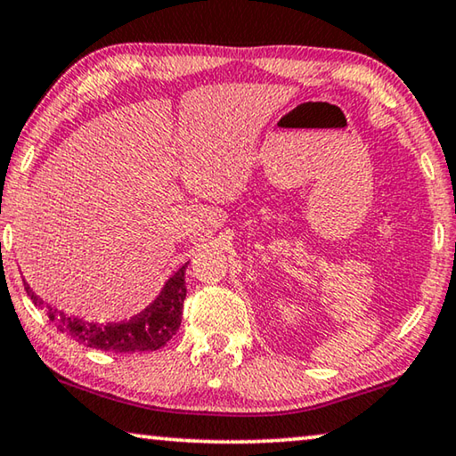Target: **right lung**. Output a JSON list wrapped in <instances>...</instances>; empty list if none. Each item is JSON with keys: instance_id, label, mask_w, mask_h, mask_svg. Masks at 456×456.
I'll return each mask as SVG.
<instances>
[{"instance_id": "1", "label": "right lung", "mask_w": 456, "mask_h": 456, "mask_svg": "<svg viewBox=\"0 0 456 456\" xmlns=\"http://www.w3.org/2000/svg\"><path fill=\"white\" fill-rule=\"evenodd\" d=\"M185 268L188 262L179 271L169 277L163 291L152 301L149 307L132 316L126 322H85V320L68 316L38 297L24 283L28 297L41 310H47V316L55 329L74 338L76 343L101 351H115V354H142V351H157L171 341L179 326H182V310L185 299Z\"/></svg>"}]
</instances>
